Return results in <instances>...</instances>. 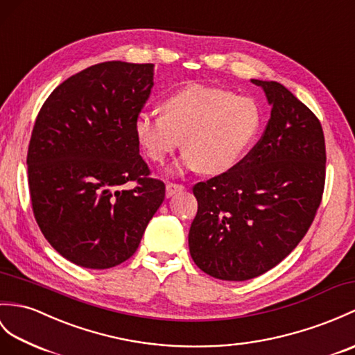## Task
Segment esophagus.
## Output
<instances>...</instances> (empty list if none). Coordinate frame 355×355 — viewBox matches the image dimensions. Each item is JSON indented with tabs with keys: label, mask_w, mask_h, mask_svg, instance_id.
<instances>
[{
	"label": "esophagus",
	"mask_w": 355,
	"mask_h": 355,
	"mask_svg": "<svg viewBox=\"0 0 355 355\" xmlns=\"http://www.w3.org/2000/svg\"><path fill=\"white\" fill-rule=\"evenodd\" d=\"M184 189L183 184H177V183H168L166 184V196L171 198L172 195H175L178 192H181Z\"/></svg>",
	"instance_id": "34e87169"
}]
</instances>
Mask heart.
Returning a JSON list of instances; mask_svg holds the SVG:
<instances>
[{
    "instance_id": "1",
    "label": "heart",
    "mask_w": 355,
    "mask_h": 355,
    "mask_svg": "<svg viewBox=\"0 0 355 355\" xmlns=\"http://www.w3.org/2000/svg\"><path fill=\"white\" fill-rule=\"evenodd\" d=\"M163 114L140 112L135 119L137 142L148 159L164 163L181 146V168L220 174L241 160L261 123L259 104L248 96L210 86H189L169 95Z\"/></svg>"
}]
</instances>
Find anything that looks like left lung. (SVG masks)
<instances>
[{"instance_id":"8db88e82","label":"left lung","mask_w":355,"mask_h":355,"mask_svg":"<svg viewBox=\"0 0 355 355\" xmlns=\"http://www.w3.org/2000/svg\"><path fill=\"white\" fill-rule=\"evenodd\" d=\"M272 105L261 139L224 174L193 186L195 265L225 282L265 274L306 236L325 186L322 125L277 81L251 80Z\"/></svg>"}]
</instances>
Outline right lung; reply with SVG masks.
<instances>
[{
	"label": "right lung",
	"mask_w": 355,
	"mask_h": 355,
	"mask_svg": "<svg viewBox=\"0 0 355 355\" xmlns=\"http://www.w3.org/2000/svg\"><path fill=\"white\" fill-rule=\"evenodd\" d=\"M153 78V63L90 66L53 90L33 127V213L49 245L81 268L128 260L164 200L135 133ZM130 180L135 188L123 186Z\"/></svg>",
	"instance_id": "right-lung-1"
}]
</instances>
